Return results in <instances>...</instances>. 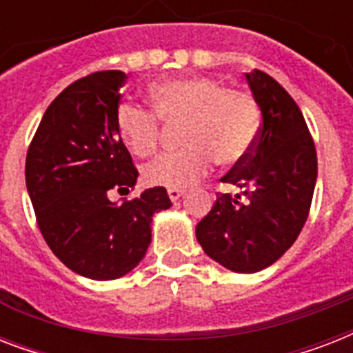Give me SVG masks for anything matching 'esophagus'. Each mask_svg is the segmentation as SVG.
<instances>
[{
  "label": "esophagus",
  "mask_w": 353,
  "mask_h": 353,
  "mask_svg": "<svg viewBox=\"0 0 353 353\" xmlns=\"http://www.w3.org/2000/svg\"><path fill=\"white\" fill-rule=\"evenodd\" d=\"M183 194H185L183 188H168V198H170L172 201H177V199L181 198Z\"/></svg>",
  "instance_id": "esophagus-1"
}]
</instances>
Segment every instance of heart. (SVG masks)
Masks as SVG:
<instances>
[{
  "label": "heart",
  "mask_w": 353,
  "mask_h": 353,
  "mask_svg": "<svg viewBox=\"0 0 353 353\" xmlns=\"http://www.w3.org/2000/svg\"><path fill=\"white\" fill-rule=\"evenodd\" d=\"M152 112L135 102L115 108V130L135 157L146 159L159 150L161 122L177 124L181 150L161 155L144 168L148 185L185 188L205 176L212 161L236 165L256 143L260 108L243 90L225 88L210 77H187L150 88Z\"/></svg>",
  "instance_id": "obj_1"
}]
</instances>
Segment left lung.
Masks as SVG:
<instances>
[{"label": "left lung", "mask_w": 353, "mask_h": 353, "mask_svg": "<svg viewBox=\"0 0 353 353\" xmlns=\"http://www.w3.org/2000/svg\"><path fill=\"white\" fill-rule=\"evenodd\" d=\"M245 79L262 126L245 159L221 177L241 194H216L212 210L196 225V238L223 268L256 273L276 262L306 223L317 150L301 108L273 77L254 69Z\"/></svg>", "instance_id": "left-lung-1"}]
</instances>
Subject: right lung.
Segmentation results:
<instances>
[{
	"mask_svg": "<svg viewBox=\"0 0 353 353\" xmlns=\"http://www.w3.org/2000/svg\"><path fill=\"white\" fill-rule=\"evenodd\" d=\"M126 74L99 71L68 85L47 108L25 159V181L47 245L71 271L91 280L130 273L152 241V218L170 209L165 187L130 192L139 172L115 130Z\"/></svg>",
	"mask_w": 353,
	"mask_h": 353,
	"instance_id": "1",
	"label": "right lung"
}]
</instances>
